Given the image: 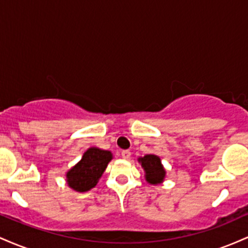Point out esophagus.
Returning a JSON list of instances; mask_svg holds the SVG:
<instances>
[{
	"mask_svg": "<svg viewBox=\"0 0 248 248\" xmlns=\"http://www.w3.org/2000/svg\"><path fill=\"white\" fill-rule=\"evenodd\" d=\"M121 156L124 158V160H129V158H130V152H129V150H122Z\"/></svg>",
	"mask_w": 248,
	"mask_h": 248,
	"instance_id": "1",
	"label": "esophagus"
}]
</instances>
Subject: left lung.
I'll use <instances>...</instances> for the list:
<instances>
[{
  "mask_svg": "<svg viewBox=\"0 0 248 248\" xmlns=\"http://www.w3.org/2000/svg\"><path fill=\"white\" fill-rule=\"evenodd\" d=\"M144 170V177L150 184H161L166 177V170L161 163V158L156 155H146L139 158Z\"/></svg>",
  "mask_w": 248,
  "mask_h": 248,
  "instance_id": "1",
  "label": "left lung"
}]
</instances>
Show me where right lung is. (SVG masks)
<instances>
[{
    "label": "right lung",
    "mask_w": 248,
    "mask_h": 248,
    "mask_svg": "<svg viewBox=\"0 0 248 248\" xmlns=\"http://www.w3.org/2000/svg\"><path fill=\"white\" fill-rule=\"evenodd\" d=\"M113 158L112 153L99 148H88L81 160L66 172L67 186L78 192H85L96 186Z\"/></svg>",
    "instance_id": "add662e5"
}]
</instances>
